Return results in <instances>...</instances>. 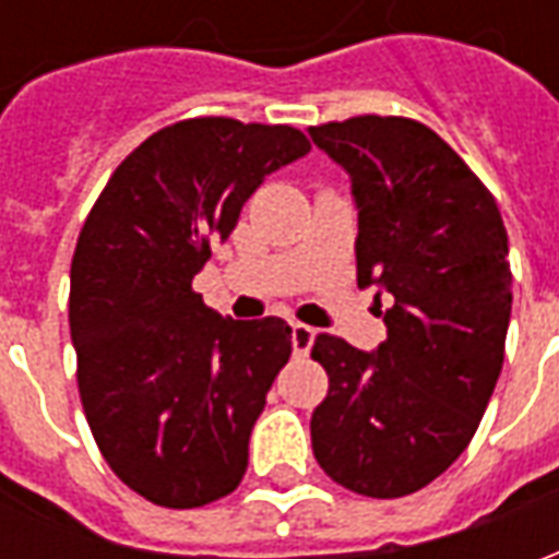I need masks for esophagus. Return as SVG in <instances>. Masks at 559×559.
I'll return each instance as SVG.
<instances>
[{
  "mask_svg": "<svg viewBox=\"0 0 559 559\" xmlns=\"http://www.w3.org/2000/svg\"><path fill=\"white\" fill-rule=\"evenodd\" d=\"M293 350L299 353V356H308L311 347H314V329L305 326V323H293Z\"/></svg>",
  "mask_w": 559,
  "mask_h": 559,
  "instance_id": "esophagus-1",
  "label": "esophagus"
}]
</instances>
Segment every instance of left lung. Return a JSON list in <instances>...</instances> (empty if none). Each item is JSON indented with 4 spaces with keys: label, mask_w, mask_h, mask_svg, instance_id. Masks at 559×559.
<instances>
[{
    "label": "left lung",
    "mask_w": 559,
    "mask_h": 559,
    "mask_svg": "<svg viewBox=\"0 0 559 559\" xmlns=\"http://www.w3.org/2000/svg\"><path fill=\"white\" fill-rule=\"evenodd\" d=\"M308 134L350 176L359 287L392 299L377 350L317 335L329 395L311 416V445L332 481L404 497L467 449L497 386L512 314L503 218L421 122L356 116Z\"/></svg>",
    "instance_id": "left-lung-1"
}]
</instances>
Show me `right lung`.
Returning <instances> with one entry per match:
<instances>
[{"label": "right lung", "mask_w": 559, "mask_h": 559, "mask_svg": "<svg viewBox=\"0 0 559 559\" xmlns=\"http://www.w3.org/2000/svg\"><path fill=\"white\" fill-rule=\"evenodd\" d=\"M308 152L290 126L185 119L116 167L80 230L68 302L80 401L104 461L148 503L206 506L248 469L290 326L221 317L191 281L269 173Z\"/></svg>", "instance_id": "add662e5"}]
</instances>
